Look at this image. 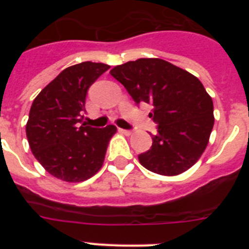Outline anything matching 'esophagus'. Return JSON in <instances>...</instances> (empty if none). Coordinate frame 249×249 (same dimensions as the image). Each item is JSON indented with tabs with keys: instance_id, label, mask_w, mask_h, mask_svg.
Returning <instances> with one entry per match:
<instances>
[{
	"instance_id": "1",
	"label": "esophagus",
	"mask_w": 249,
	"mask_h": 249,
	"mask_svg": "<svg viewBox=\"0 0 249 249\" xmlns=\"http://www.w3.org/2000/svg\"><path fill=\"white\" fill-rule=\"evenodd\" d=\"M120 132H121V133H123V135H126V136H131L132 135V131H129V129L120 128Z\"/></svg>"
}]
</instances>
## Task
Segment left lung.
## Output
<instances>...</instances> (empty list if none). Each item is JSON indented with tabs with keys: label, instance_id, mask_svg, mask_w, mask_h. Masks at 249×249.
<instances>
[{
	"label": "left lung",
	"instance_id": "8db88e82",
	"mask_svg": "<svg viewBox=\"0 0 249 249\" xmlns=\"http://www.w3.org/2000/svg\"><path fill=\"white\" fill-rule=\"evenodd\" d=\"M136 102L152 105L157 123L152 146L138 156L151 172L176 176L199 160L214 123L213 102L201 81L160 58H140L112 68Z\"/></svg>",
	"mask_w": 249,
	"mask_h": 249
}]
</instances>
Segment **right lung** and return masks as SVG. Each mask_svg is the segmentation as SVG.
Wrapping results in <instances>:
<instances>
[{
  "label": "right lung",
  "instance_id": "1",
  "mask_svg": "<svg viewBox=\"0 0 249 249\" xmlns=\"http://www.w3.org/2000/svg\"><path fill=\"white\" fill-rule=\"evenodd\" d=\"M108 65L82 62L63 70L31 106L26 135L31 151L53 177L82 182L101 169L109 140L117 128L86 126V96Z\"/></svg>",
  "mask_w": 249,
  "mask_h": 249
}]
</instances>
